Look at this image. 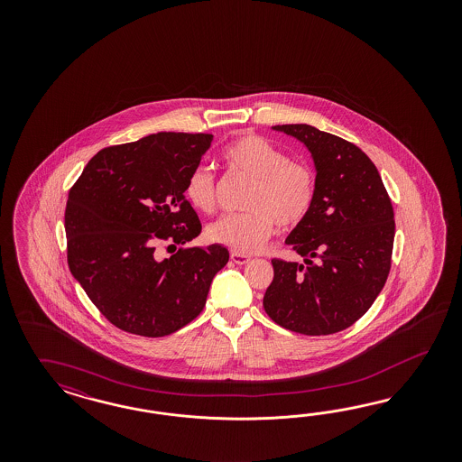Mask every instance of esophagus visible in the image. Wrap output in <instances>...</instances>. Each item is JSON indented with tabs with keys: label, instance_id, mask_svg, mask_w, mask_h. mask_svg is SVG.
I'll return each instance as SVG.
<instances>
[{
	"label": "esophagus",
	"instance_id": "1",
	"mask_svg": "<svg viewBox=\"0 0 462 462\" xmlns=\"http://www.w3.org/2000/svg\"><path fill=\"white\" fill-rule=\"evenodd\" d=\"M230 259H232L237 266H244V264H249V263H251V257H249V255H244V254H238V252H232V254H230Z\"/></svg>",
	"mask_w": 462,
	"mask_h": 462
}]
</instances>
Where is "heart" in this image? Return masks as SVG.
I'll list each match as a JSON object with an SVG mask.
<instances>
[{"instance_id": "1", "label": "heart", "mask_w": 462, "mask_h": 462, "mask_svg": "<svg viewBox=\"0 0 462 462\" xmlns=\"http://www.w3.org/2000/svg\"><path fill=\"white\" fill-rule=\"evenodd\" d=\"M225 164L252 180L244 213L226 215L208 226V238L238 254L261 251L280 230H290L307 218L313 207L317 181L310 166L290 161L276 145L257 135H244L224 149ZM184 196L203 213L217 207L215 178L207 168L193 169Z\"/></svg>"}]
</instances>
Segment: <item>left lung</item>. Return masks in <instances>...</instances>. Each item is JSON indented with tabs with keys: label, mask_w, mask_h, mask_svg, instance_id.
I'll list each match as a JSON object with an SVG mask.
<instances>
[{
	"label": "left lung",
	"mask_w": 462,
	"mask_h": 462,
	"mask_svg": "<svg viewBox=\"0 0 462 462\" xmlns=\"http://www.w3.org/2000/svg\"><path fill=\"white\" fill-rule=\"evenodd\" d=\"M273 130L300 140L315 164L317 193L286 244L303 263L273 259L263 305L274 322L303 336L336 334L357 322L388 280L394 240L392 199L363 151L307 124Z\"/></svg>",
	"instance_id": "1"
}]
</instances>
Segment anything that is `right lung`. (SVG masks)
Masks as SVG:
<instances>
[{"label": "right lung", "instance_id": "right-lung-1", "mask_svg": "<svg viewBox=\"0 0 462 462\" xmlns=\"http://www.w3.org/2000/svg\"><path fill=\"white\" fill-rule=\"evenodd\" d=\"M211 134L159 132L99 151L70 188L64 225L68 264L95 307L128 334L164 337L195 320L215 274L220 244L162 258L201 232L184 184L210 149Z\"/></svg>", "mask_w": 462, "mask_h": 462}]
</instances>
